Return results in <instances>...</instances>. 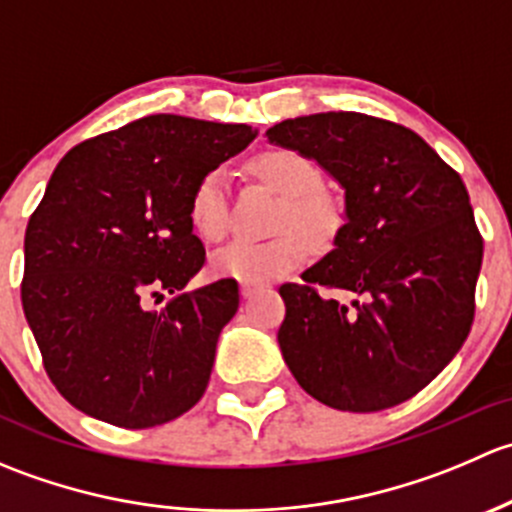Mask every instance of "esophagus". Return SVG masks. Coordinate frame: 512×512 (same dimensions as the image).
<instances>
[{
    "mask_svg": "<svg viewBox=\"0 0 512 512\" xmlns=\"http://www.w3.org/2000/svg\"><path fill=\"white\" fill-rule=\"evenodd\" d=\"M240 294H242V297H245V299H252V297H255V294H257V287H255V285H242V287H240Z\"/></svg>",
    "mask_w": 512,
    "mask_h": 512,
    "instance_id": "esophagus-1",
    "label": "esophagus"
}]
</instances>
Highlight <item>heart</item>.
<instances>
[{
	"mask_svg": "<svg viewBox=\"0 0 512 512\" xmlns=\"http://www.w3.org/2000/svg\"><path fill=\"white\" fill-rule=\"evenodd\" d=\"M252 170L282 195L277 230H287L267 242L232 240L213 252L210 270L218 277L265 285L292 275L307 260L308 237L312 245H327L339 227V208L322 193V173L304 153L267 151L252 163ZM190 223L205 240H220L230 223L227 210V173L213 168L198 180L190 198Z\"/></svg>",
	"mask_w": 512,
	"mask_h": 512,
	"instance_id": "heart-1",
	"label": "heart"
}]
</instances>
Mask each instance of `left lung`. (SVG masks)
<instances>
[{
	"instance_id": "obj_1",
	"label": "left lung",
	"mask_w": 512,
	"mask_h": 512,
	"mask_svg": "<svg viewBox=\"0 0 512 512\" xmlns=\"http://www.w3.org/2000/svg\"><path fill=\"white\" fill-rule=\"evenodd\" d=\"M344 190L332 250L282 285L280 352L322 404L369 414L431 384L473 324L483 240L461 175L421 136L354 111L312 113L267 128ZM344 288L349 305L316 285Z\"/></svg>"
}]
</instances>
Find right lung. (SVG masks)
Instances as JSON below:
<instances>
[{"instance_id":"1","label":"right lung","mask_w":512,"mask_h":512,"mask_svg":"<svg viewBox=\"0 0 512 512\" xmlns=\"http://www.w3.org/2000/svg\"><path fill=\"white\" fill-rule=\"evenodd\" d=\"M257 128L173 113L79 143L51 173L24 235L22 304L59 394L98 421L151 428L205 394L235 280L185 289L205 262L198 180ZM174 294L153 313L148 296Z\"/></svg>"}]
</instances>
